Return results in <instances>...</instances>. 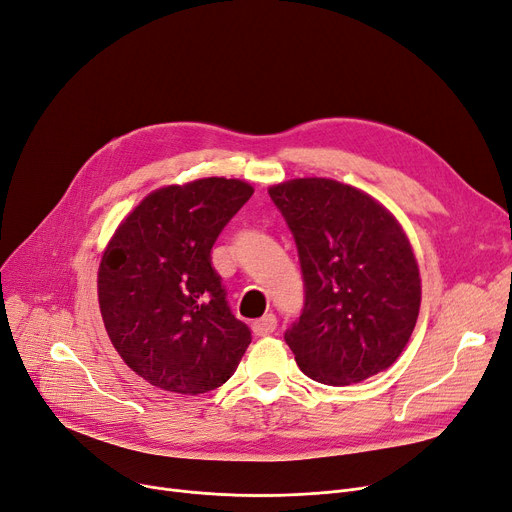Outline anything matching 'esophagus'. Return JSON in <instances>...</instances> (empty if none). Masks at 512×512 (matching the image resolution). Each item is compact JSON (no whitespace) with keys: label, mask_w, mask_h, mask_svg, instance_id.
Segmentation results:
<instances>
[{"label":"esophagus","mask_w":512,"mask_h":512,"mask_svg":"<svg viewBox=\"0 0 512 512\" xmlns=\"http://www.w3.org/2000/svg\"><path fill=\"white\" fill-rule=\"evenodd\" d=\"M278 326V320L274 314H265L263 318H259L257 322H253V332L257 337H268L272 335V332L276 330Z\"/></svg>","instance_id":"34e87169"}]
</instances>
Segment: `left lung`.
Returning <instances> with one entry per match:
<instances>
[{"label":"left lung","instance_id":"8db88e82","mask_svg":"<svg viewBox=\"0 0 512 512\" xmlns=\"http://www.w3.org/2000/svg\"><path fill=\"white\" fill-rule=\"evenodd\" d=\"M291 230L305 288L284 332L299 368L343 387L387 370L404 351L420 309V274L395 217L366 192L326 177L272 186Z\"/></svg>","mask_w":512,"mask_h":512}]
</instances>
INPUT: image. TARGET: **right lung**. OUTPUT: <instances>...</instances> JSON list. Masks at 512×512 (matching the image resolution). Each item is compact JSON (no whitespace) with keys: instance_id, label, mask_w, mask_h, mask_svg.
Returning <instances> with one entry per match:
<instances>
[{"instance_id":"add662e5","label":"right lung","mask_w":512,"mask_h":512,"mask_svg":"<svg viewBox=\"0 0 512 512\" xmlns=\"http://www.w3.org/2000/svg\"><path fill=\"white\" fill-rule=\"evenodd\" d=\"M253 196L247 182L205 177L154 190L102 255L98 299L110 341L150 385L207 393L236 372L249 326L228 305L211 249Z\"/></svg>"}]
</instances>
